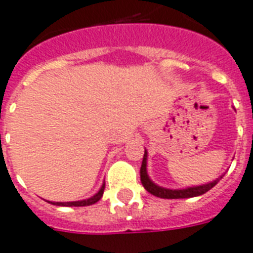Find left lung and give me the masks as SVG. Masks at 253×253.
Returning <instances> with one entry per match:
<instances>
[{
  "label": "left lung",
  "instance_id": "obj_1",
  "mask_svg": "<svg viewBox=\"0 0 253 253\" xmlns=\"http://www.w3.org/2000/svg\"><path fill=\"white\" fill-rule=\"evenodd\" d=\"M220 178L211 183H207V184H203V186L187 187V188H183V190H169V188L157 186L155 183L152 182L151 179L148 178L147 151L144 150L143 161H142V167H140V182H142L143 187L150 194H152L154 196H158V198H162V199H186V198H194V196L203 195L207 191L211 190L212 187L216 186L217 182L220 180Z\"/></svg>",
  "mask_w": 253,
  "mask_h": 253
}]
</instances>
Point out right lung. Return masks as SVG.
I'll use <instances>...</instances> for the list:
<instances>
[{
	"label": "right lung",
	"instance_id": "add662e5",
	"mask_svg": "<svg viewBox=\"0 0 253 253\" xmlns=\"http://www.w3.org/2000/svg\"><path fill=\"white\" fill-rule=\"evenodd\" d=\"M103 191H105V183L102 184L101 190L96 192L95 195L88 198V199L84 200H78V202H51V204H55V206H61V207H84V206H91V204L96 203L98 200L101 199L102 195H103Z\"/></svg>",
	"mask_w": 253,
	"mask_h": 253
}]
</instances>
